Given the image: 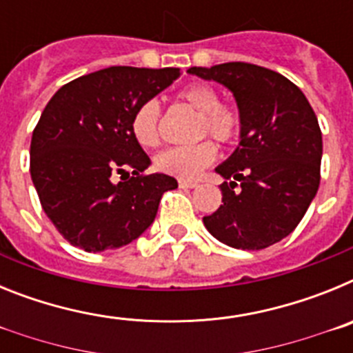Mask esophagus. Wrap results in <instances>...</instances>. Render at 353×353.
Listing matches in <instances>:
<instances>
[{
    "label": "esophagus",
    "instance_id": "1",
    "mask_svg": "<svg viewBox=\"0 0 353 353\" xmlns=\"http://www.w3.org/2000/svg\"><path fill=\"white\" fill-rule=\"evenodd\" d=\"M179 185L182 189H194V187H198V182H192V180H179Z\"/></svg>",
    "mask_w": 353,
    "mask_h": 353
}]
</instances>
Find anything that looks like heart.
Wrapping results in <instances>:
<instances>
[{
	"mask_svg": "<svg viewBox=\"0 0 353 353\" xmlns=\"http://www.w3.org/2000/svg\"><path fill=\"white\" fill-rule=\"evenodd\" d=\"M219 92L207 83H191L176 93V101L196 111L194 138H212L223 146L239 141L244 118L239 105L219 101ZM134 139L145 148L161 143V108L157 101L139 104L130 118ZM217 157V148L210 139H201L189 146L168 148L155 157V166L180 180H194Z\"/></svg>",
	"mask_w": 353,
	"mask_h": 353,
	"instance_id": "b5f03b06",
	"label": "heart"
}]
</instances>
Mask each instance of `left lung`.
Returning <instances> with one entry per match:
<instances>
[{"label": "left lung", "instance_id": "1", "mask_svg": "<svg viewBox=\"0 0 353 353\" xmlns=\"http://www.w3.org/2000/svg\"><path fill=\"white\" fill-rule=\"evenodd\" d=\"M191 74L232 90L244 127L235 154L217 168L223 205L203 223L217 240L258 251L297 228L316 196L322 130L299 86L277 72L232 61Z\"/></svg>", "mask_w": 353, "mask_h": 353}]
</instances>
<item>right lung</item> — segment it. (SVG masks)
Listing matches in <instances>:
<instances>
[{
    "label": "right lung",
    "mask_w": 353,
    "mask_h": 353,
    "mask_svg": "<svg viewBox=\"0 0 353 353\" xmlns=\"http://www.w3.org/2000/svg\"><path fill=\"white\" fill-rule=\"evenodd\" d=\"M179 76L171 67H108L63 84L48 102L31 136L30 173L43 212L72 245L101 252L130 244L154 223L162 194L179 187L173 176L145 173L150 157L130 130L136 108Z\"/></svg>",
    "instance_id": "obj_1"
}]
</instances>
